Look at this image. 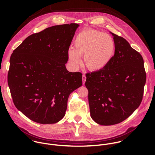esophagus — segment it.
Segmentation results:
<instances>
[{"mask_svg": "<svg viewBox=\"0 0 155 155\" xmlns=\"http://www.w3.org/2000/svg\"><path fill=\"white\" fill-rule=\"evenodd\" d=\"M86 76H85L84 75H83V76H82V80H83V84H84V83H85V81H86Z\"/></svg>", "mask_w": 155, "mask_h": 155, "instance_id": "1", "label": "esophagus"}]
</instances>
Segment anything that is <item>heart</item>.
<instances>
[{
    "mask_svg": "<svg viewBox=\"0 0 155 155\" xmlns=\"http://www.w3.org/2000/svg\"><path fill=\"white\" fill-rule=\"evenodd\" d=\"M115 53V42L108 34L94 29H86L80 32L74 42V49L68 52L69 62L76 69L83 58L84 64L92 71H99L111 62Z\"/></svg>",
    "mask_w": 155,
    "mask_h": 155,
    "instance_id": "heart-1",
    "label": "heart"
}]
</instances>
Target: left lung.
<instances>
[{
	"label": "left lung",
	"mask_w": 155,
	"mask_h": 155,
	"mask_svg": "<svg viewBox=\"0 0 155 155\" xmlns=\"http://www.w3.org/2000/svg\"><path fill=\"white\" fill-rule=\"evenodd\" d=\"M115 55L104 69L86 75L91 118L110 126L127 118L140 105L146 82L141 54L128 41L111 32Z\"/></svg>",
	"instance_id": "1"
}]
</instances>
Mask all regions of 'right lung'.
Masks as SVG:
<instances>
[{
    "instance_id": "add662e5",
    "label": "right lung",
    "mask_w": 155,
    "mask_h": 155,
    "mask_svg": "<svg viewBox=\"0 0 155 155\" xmlns=\"http://www.w3.org/2000/svg\"><path fill=\"white\" fill-rule=\"evenodd\" d=\"M79 25L48 28L27 37L10 59L8 84L16 108L40 124L61 120L82 74L65 68L68 52Z\"/></svg>"
}]
</instances>
